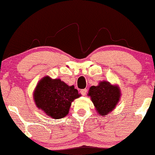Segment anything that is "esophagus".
<instances>
[{"mask_svg":"<svg viewBox=\"0 0 155 155\" xmlns=\"http://www.w3.org/2000/svg\"><path fill=\"white\" fill-rule=\"evenodd\" d=\"M80 92H81V94L83 96H85L86 94H87V89H81V91H80Z\"/></svg>","mask_w":155,"mask_h":155,"instance_id":"esophagus-1","label":"esophagus"}]
</instances>
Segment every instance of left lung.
Masks as SVG:
<instances>
[{
	"label": "left lung",
	"mask_w": 155,
	"mask_h": 155,
	"mask_svg": "<svg viewBox=\"0 0 155 155\" xmlns=\"http://www.w3.org/2000/svg\"><path fill=\"white\" fill-rule=\"evenodd\" d=\"M88 96L91 98L97 113L105 117L115 109L121 98V91L118 85L103 81H99L96 87L91 86Z\"/></svg>",
	"instance_id": "1"
}]
</instances>
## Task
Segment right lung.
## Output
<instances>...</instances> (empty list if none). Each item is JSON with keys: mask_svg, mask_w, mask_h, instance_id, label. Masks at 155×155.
I'll return each instance as SVG.
<instances>
[{"mask_svg": "<svg viewBox=\"0 0 155 155\" xmlns=\"http://www.w3.org/2000/svg\"><path fill=\"white\" fill-rule=\"evenodd\" d=\"M34 100L36 107L53 119L64 118L68 114L71 103L81 97L74 86H68L60 79L43 77L35 88Z\"/></svg>", "mask_w": 155, "mask_h": 155, "instance_id": "obj_1", "label": "right lung"}]
</instances>
